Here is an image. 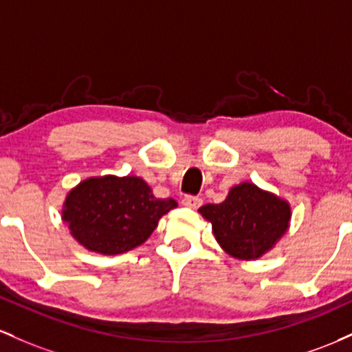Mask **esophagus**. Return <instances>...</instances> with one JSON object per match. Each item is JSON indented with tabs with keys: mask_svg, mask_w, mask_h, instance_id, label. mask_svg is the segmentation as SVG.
Masks as SVG:
<instances>
[{
	"mask_svg": "<svg viewBox=\"0 0 352 352\" xmlns=\"http://www.w3.org/2000/svg\"><path fill=\"white\" fill-rule=\"evenodd\" d=\"M181 203H183V206H186V208L197 209L201 206V203H203V199H201V197H197V196L188 195V196L183 197V201H181Z\"/></svg>",
	"mask_w": 352,
	"mask_h": 352,
	"instance_id": "obj_1",
	"label": "esophagus"
}]
</instances>
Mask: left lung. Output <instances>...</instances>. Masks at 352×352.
Listing matches in <instances>:
<instances>
[{"instance_id": "obj_1", "label": "left lung", "mask_w": 352, "mask_h": 352, "mask_svg": "<svg viewBox=\"0 0 352 352\" xmlns=\"http://www.w3.org/2000/svg\"><path fill=\"white\" fill-rule=\"evenodd\" d=\"M199 212L212 224L223 250L239 259L270 251L287 231L291 218L286 201L250 183L234 186L223 203L204 204Z\"/></svg>"}]
</instances>
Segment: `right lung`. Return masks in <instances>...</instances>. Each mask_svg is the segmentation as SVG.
Wrapping results in <instances>:
<instances>
[{"instance_id": "1", "label": "right lung", "mask_w": 352, "mask_h": 352, "mask_svg": "<svg viewBox=\"0 0 352 352\" xmlns=\"http://www.w3.org/2000/svg\"><path fill=\"white\" fill-rule=\"evenodd\" d=\"M176 206L173 197L153 196L141 177H91L66 197L63 219L89 251L121 254L143 244L161 216Z\"/></svg>"}]
</instances>
